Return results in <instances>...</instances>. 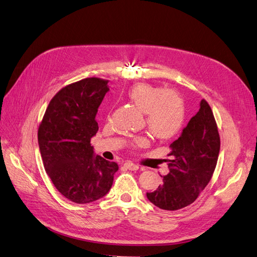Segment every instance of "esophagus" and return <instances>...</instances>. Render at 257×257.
Here are the masks:
<instances>
[{"label": "esophagus", "instance_id": "obj_1", "mask_svg": "<svg viewBox=\"0 0 257 257\" xmlns=\"http://www.w3.org/2000/svg\"><path fill=\"white\" fill-rule=\"evenodd\" d=\"M123 165H125V168H127L130 171H137V170H139V165L132 163V162H126Z\"/></svg>", "mask_w": 257, "mask_h": 257}]
</instances>
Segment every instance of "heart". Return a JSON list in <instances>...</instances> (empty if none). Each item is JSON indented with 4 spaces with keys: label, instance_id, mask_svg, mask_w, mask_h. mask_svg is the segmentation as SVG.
Listing matches in <instances>:
<instances>
[{
    "label": "heart",
    "instance_id": "heart-1",
    "mask_svg": "<svg viewBox=\"0 0 257 257\" xmlns=\"http://www.w3.org/2000/svg\"><path fill=\"white\" fill-rule=\"evenodd\" d=\"M130 100L145 113L147 128L159 139H170L181 129L185 121V102L178 92L163 89L148 83H138L127 93ZM145 137L136 138L132 146L144 147Z\"/></svg>",
    "mask_w": 257,
    "mask_h": 257
}]
</instances>
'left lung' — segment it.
Masks as SVG:
<instances>
[{
  "instance_id": "1",
  "label": "left lung",
  "mask_w": 257,
  "mask_h": 257,
  "mask_svg": "<svg viewBox=\"0 0 257 257\" xmlns=\"http://www.w3.org/2000/svg\"><path fill=\"white\" fill-rule=\"evenodd\" d=\"M181 136L170 145V173L163 184L146 196L164 210H178L191 205L209 184L218 162L220 136L210 105L205 99Z\"/></svg>"
}]
</instances>
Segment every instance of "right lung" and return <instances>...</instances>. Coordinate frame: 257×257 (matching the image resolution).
I'll return each mask as SVG.
<instances>
[{
	"mask_svg": "<svg viewBox=\"0 0 257 257\" xmlns=\"http://www.w3.org/2000/svg\"><path fill=\"white\" fill-rule=\"evenodd\" d=\"M109 81L86 78L66 85L49 103L38 127L41 159L54 187L77 204L95 202L113 185L118 164L94 156L90 139Z\"/></svg>",
	"mask_w": 257,
	"mask_h": 257,
	"instance_id": "right-lung-1",
	"label": "right lung"
}]
</instances>
